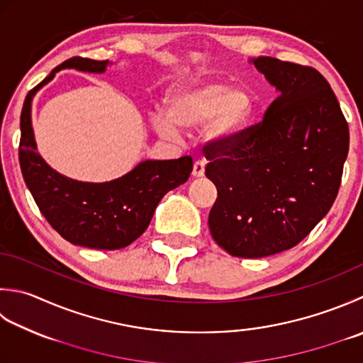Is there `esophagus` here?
I'll list each match as a JSON object with an SVG mask.
<instances>
[{"label": "esophagus", "mask_w": 363, "mask_h": 363, "mask_svg": "<svg viewBox=\"0 0 363 363\" xmlns=\"http://www.w3.org/2000/svg\"><path fill=\"white\" fill-rule=\"evenodd\" d=\"M204 167H206V163L203 160H196L194 163V173H191V174H194L195 177L204 176Z\"/></svg>", "instance_id": "1"}]
</instances>
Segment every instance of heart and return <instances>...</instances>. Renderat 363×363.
Segmentation results:
<instances>
[{
	"instance_id": "obj_1",
	"label": "heart",
	"mask_w": 363,
	"mask_h": 363,
	"mask_svg": "<svg viewBox=\"0 0 363 363\" xmlns=\"http://www.w3.org/2000/svg\"><path fill=\"white\" fill-rule=\"evenodd\" d=\"M253 102L245 89L226 83L177 88L165 101V113L151 118L154 130L163 138H177L179 129L195 130L206 125L212 145L236 140L252 118Z\"/></svg>"
}]
</instances>
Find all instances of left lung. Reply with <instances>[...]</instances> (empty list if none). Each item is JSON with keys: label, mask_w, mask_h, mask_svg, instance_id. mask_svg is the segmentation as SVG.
Here are the masks:
<instances>
[{"label": "left lung", "mask_w": 363, "mask_h": 363, "mask_svg": "<svg viewBox=\"0 0 363 363\" xmlns=\"http://www.w3.org/2000/svg\"><path fill=\"white\" fill-rule=\"evenodd\" d=\"M280 91L261 123L228 145L206 147L216 184V242L238 258H264L308 236L335 201L350 129L316 69L271 56L250 60Z\"/></svg>", "instance_id": "1"}]
</instances>
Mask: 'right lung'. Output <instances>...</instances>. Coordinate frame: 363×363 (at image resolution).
I'll return each instance as SVG.
<instances>
[{"label":"right lung","mask_w":363,"mask_h":363,"mask_svg":"<svg viewBox=\"0 0 363 363\" xmlns=\"http://www.w3.org/2000/svg\"><path fill=\"white\" fill-rule=\"evenodd\" d=\"M110 61L70 58L52 70L25 99L20 116L18 160L23 179L47 222L74 245L118 250L130 245L151 223L154 211L169 190L189 179L190 155L174 160H145L110 182H82L60 174L40 157L31 125L35 92L61 69L102 74Z\"/></svg>","instance_id":"add662e5"}]
</instances>
